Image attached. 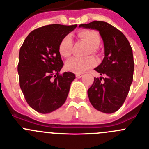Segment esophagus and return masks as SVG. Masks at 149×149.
<instances>
[{"instance_id": "obj_1", "label": "esophagus", "mask_w": 149, "mask_h": 149, "mask_svg": "<svg viewBox=\"0 0 149 149\" xmlns=\"http://www.w3.org/2000/svg\"><path fill=\"white\" fill-rule=\"evenodd\" d=\"M83 77V74H76V77L77 78H81Z\"/></svg>"}]
</instances>
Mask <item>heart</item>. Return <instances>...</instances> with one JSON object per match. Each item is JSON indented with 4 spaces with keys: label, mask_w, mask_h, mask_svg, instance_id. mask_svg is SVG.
Wrapping results in <instances>:
<instances>
[{
    "label": "heart",
    "mask_w": 149,
    "mask_h": 149,
    "mask_svg": "<svg viewBox=\"0 0 149 149\" xmlns=\"http://www.w3.org/2000/svg\"><path fill=\"white\" fill-rule=\"evenodd\" d=\"M77 36L79 38L86 41L90 45V48L88 52V54L97 53V47L101 42L100 34L97 31L93 30H83L77 33ZM72 47H73V41L72 36L70 35H66L63 36L60 41L58 49L62 57L69 58L72 52ZM96 63H97L96 60L91 56L86 58L74 57L67 61L65 66L68 71L80 74L94 66Z\"/></svg>",
    "instance_id": "b5f03b06"
}]
</instances>
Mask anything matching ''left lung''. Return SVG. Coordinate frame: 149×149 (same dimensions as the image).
Listing matches in <instances>:
<instances>
[{
    "mask_svg": "<svg viewBox=\"0 0 149 149\" xmlns=\"http://www.w3.org/2000/svg\"><path fill=\"white\" fill-rule=\"evenodd\" d=\"M79 27L97 30L104 42V58L94 69L104 77H94L88 90L89 101L99 111L114 113L124 104L133 80L134 63L130 42L121 31L104 21Z\"/></svg>",
    "mask_w": 149,
    "mask_h": 149,
    "instance_id": "8db88e82",
    "label": "left lung"
}]
</instances>
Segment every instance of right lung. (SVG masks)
<instances>
[{
	"label": "right lung",
	"mask_w": 149,
	"mask_h": 149,
	"mask_svg": "<svg viewBox=\"0 0 149 149\" xmlns=\"http://www.w3.org/2000/svg\"><path fill=\"white\" fill-rule=\"evenodd\" d=\"M77 25L52 24L32 31L19 49V86L33 110L49 113L64 104L75 74L59 72L63 63L58 44Z\"/></svg>",
	"instance_id": "add662e5"
}]
</instances>
